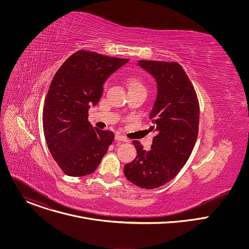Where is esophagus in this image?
Here are the masks:
<instances>
[{
	"mask_svg": "<svg viewBox=\"0 0 249 249\" xmlns=\"http://www.w3.org/2000/svg\"><path fill=\"white\" fill-rule=\"evenodd\" d=\"M115 140H116V141H124V142H128L127 138H126V137H124V136H122V135H120V134H116V135H115Z\"/></svg>",
	"mask_w": 249,
	"mask_h": 249,
	"instance_id": "esophagus-1",
	"label": "esophagus"
}]
</instances>
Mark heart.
<instances>
[{"instance_id": "b5f03b06", "label": "heart", "mask_w": 249, "mask_h": 249, "mask_svg": "<svg viewBox=\"0 0 249 249\" xmlns=\"http://www.w3.org/2000/svg\"><path fill=\"white\" fill-rule=\"evenodd\" d=\"M126 85L129 91H135V90L146 91L145 83L140 77H136V76L128 77L126 79Z\"/></svg>"}]
</instances>
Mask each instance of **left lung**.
I'll return each mask as SVG.
<instances>
[{"instance_id":"left-lung-1","label":"left lung","mask_w":249,"mask_h":249,"mask_svg":"<svg viewBox=\"0 0 249 249\" xmlns=\"http://www.w3.org/2000/svg\"><path fill=\"white\" fill-rule=\"evenodd\" d=\"M138 65L157 82L149 118L158 134L149 151L133 141L137 157L124 166V175L141 188L154 189L173 179L188 160L198 136L200 108L194 87L178 63L140 60Z\"/></svg>"}]
</instances>
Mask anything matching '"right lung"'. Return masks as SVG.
Returning <instances> with one entry per match:
<instances>
[{
    "label": "right lung",
    "mask_w": 249,
    "mask_h": 249,
    "mask_svg": "<svg viewBox=\"0 0 249 249\" xmlns=\"http://www.w3.org/2000/svg\"><path fill=\"white\" fill-rule=\"evenodd\" d=\"M129 60L79 50L58 69L43 106L48 149L69 176L92 173L114 140L111 131L93 128L89 109L102 95L103 84Z\"/></svg>",
    "instance_id": "right-lung-1"
}]
</instances>
